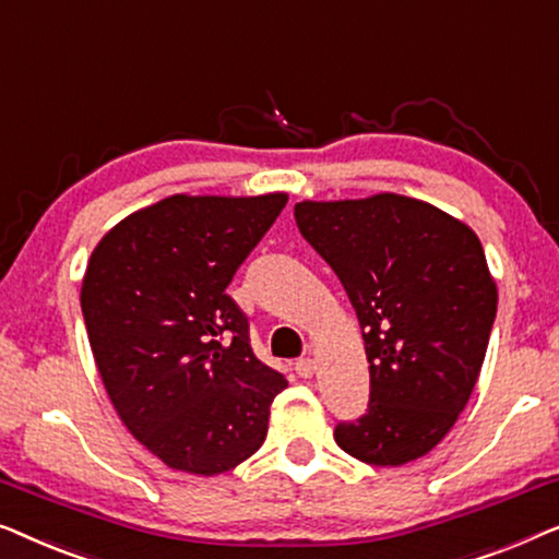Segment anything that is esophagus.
<instances>
[{
  "label": "esophagus",
  "mask_w": 559,
  "mask_h": 559,
  "mask_svg": "<svg viewBox=\"0 0 559 559\" xmlns=\"http://www.w3.org/2000/svg\"><path fill=\"white\" fill-rule=\"evenodd\" d=\"M294 369H296V374L298 377H304V380H309V377L313 374V359H309V357H304V359H298L296 365H294Z\"/></svg>",
  "instance_id": "1"
}]
</instances>
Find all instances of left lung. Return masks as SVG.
<instances>
[{
	"mask_svg": "<svg viewBox=\"0 0 559 559\" xmlns=\"http://www.w3.org/2000/svg\"><path fill=\"white\" fill-rule=\"evenodd\" d=\"M296 225L355 306L369 361V403L334 440L372 466L436 448L466 407L497 319L481 242L433 204L374 194L298 202Z\"/></svg>",
	"mask_w": 559,
	"mask_h": 559,
	"instance_id": "obj_1",
	"label": "left lung"
}]
</instances>
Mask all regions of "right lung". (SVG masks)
I'll return each mask as SVG.
<instances>
[{"instance_id": "right-lung-1", "label": "right lung", "mask_w": 559, "mask_h": 559, "mask_svg": "<svg viewBox=\"0 0 559 559\" xmlns=\"http://www.w3.org/2000/svg\"><path fill=\"white\" fill-rule=\"evenodd\" d=\"M286 194H175L121 219L93 250L81 288L108 397L169 468L225 474L269 433L286 377L253 355L227 286Z\"/></svg>"}]
</instances>
